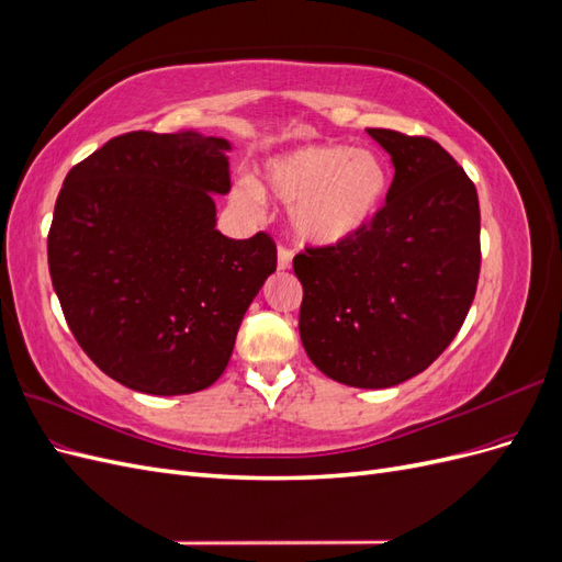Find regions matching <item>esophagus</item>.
Returning a JSON list of instances; mask_svg holds the SVG:
<instances>
[{"mask_svg": "<svg viewBox=\"0 0 562 562\" xmlns=\"http://www.w3.org/2000/svg\"><path fill=\"white\" fill-rule=\"evenodd\" d=\"M291 260H293V250L285 248L283 244H279V260H277V267H279V269H291Z\"/></svg>", "mask_w": 562, "mask_h": 562, "instance_id": "34e87169", "label": "esophagus"}]
</instances>
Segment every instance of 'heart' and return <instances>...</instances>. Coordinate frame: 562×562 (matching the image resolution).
I'll return each instance as SVG.
<instances>
[{"label": "heart", "mask_w": 562, "mask_h": 562, "mask_svg": "<svg viewBox=\"0 0 562 562\" xmlns=\"http://www.w3.org/2000/svg\"><path fill=\"white\" fill-rule=\"evenodd\" d=\"M260 192L291 206V223L302 241L337 246L375 223L391 192V171L370 149L304 145L265 164ZM260 192L239 187L234 201L255 211Z\"/></svg>", "instance_id": "obj_1"}]
</instances>
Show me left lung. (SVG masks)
Segmentation results:
<instances>
[{
	"label": "left lung",
	"mask_w": 562,
	"mask_h": 562,
	"mask_svg": "<svg viewBox=\"0 0 562 562\" xmlns=\"http://www.w3.org/2000/svg\"><path fill=\"white\" fill-rule=\"evenodd\" d=\"M394 161V182L363 234L304 248L300 337L335 382L386 389L427 370L462 328L481 274L475 184L424 135L368 128Z\"/></svg>",
	"instance_id": "1"
}]
</instances>
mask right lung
I'll use <instances>...</instances> for the list:
<instances>
[{
    "instance_id": "1",
    "label": "right lung",
    "mask_w": 562,
    "mask_h": 562,
    "mask_svg": "<svg viewBox=\"0 0 562 562\" xmlns=\"http://www.w3.org/2000/svg\"><path fill=\"white\" fill-rule=\"evenodd\" d=\"M229 143L196 131L116 135L67 173L48 229V271L89 359L151 396L223 375L277 244L215 229Z\"/></svg>"
}]
</instances>
